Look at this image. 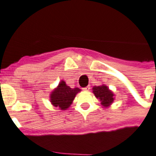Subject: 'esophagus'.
<instances>
[{
	"label": "esophagus",
	"mask_w": 156,
	"mask_h": 156,
	"mask_svg": "<svg viewBox=\"0 0 156 156\" xmlns=\"http://www.w3.org/2000/svg\"><path fill=\"white\" fill-rule=\"evenodd\" d=\"M90 89V86H87V87H84V88H83V90L88 91Z\"/></svg>",
	"instance_id": "34e87169"
}]
</instances>
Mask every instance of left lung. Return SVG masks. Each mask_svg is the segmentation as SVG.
<instances>
[{"mask_svg":"<svg viewBox=\"0 0 156 156\" xmlns=\"http://www.w3.org/2000/svg\"><path fill=\"white\" fill-rule=\"evenodd\" d=\"M93 93L97 98L101 101V104L107 107L110 106L114 101V94L108 89L105 85L100 87H94L93 88Z\"/></svg>","mask_w":156,"mask_h":156,"instance_id":"obj_1","label":"left lung"}]
</instances>
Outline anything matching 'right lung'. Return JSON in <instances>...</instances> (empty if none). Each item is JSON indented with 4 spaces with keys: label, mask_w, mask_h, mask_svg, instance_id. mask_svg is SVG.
I'll list each match as a JSON object with an SVG mask.
<instances>
[{
    "label": "right lung",
    "mask_w": 156,
    "mask_h": 156,
    "mask_svg": "<svg viewBox=\"0 0 156 156\" xmlns=\"http://www.w3.org/2000/svg\"><path fill=\"white\" fill-rule=\"evenodd\" d=\"M80 91L78 88H70L64 81L59 83L58 87L50 94V101L54 107L61 110H66L72 104L75 95Z\"/></svg>",
    "instance_id": "add662e5"
}]
</instances>
